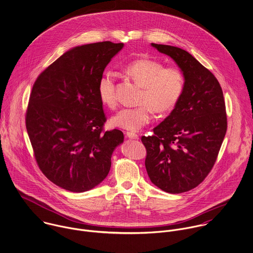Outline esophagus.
I'll list each match as a JSON object with an SVG mask.
<instances>
[{
    "mask_svg": "<svg viewBox=\"0 0 253 253\" xmlns=\"http://www.w3.org/2000/svg\"><path fill=\"white\" fill-rule=\"evenodd\" d=\"M126 136L129 138V139H133V140H139V136L134 133V132H127L126 133Z\"/></svg>",
    "mask_w": 253,
    "mask_h": 253,
    "instance_id": "1",
    "label": "esophagus"
}]
</instances>
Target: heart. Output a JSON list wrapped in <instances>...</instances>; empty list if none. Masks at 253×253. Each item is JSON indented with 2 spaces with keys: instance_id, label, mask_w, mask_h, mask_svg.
Masks as SVG:
<instances>
[{
  "instance_id": "obj_1",
  "label": "heart",
  "mask_w": 253,
  "mask_h": 253,
  "mask_svg": "<svg viewBox=\"0 0 253 253\" xmlns=\"http://www.w3.org/2000/svg\"><path fill=\"white\" fill-rule=\"evenodd\" d=\"M134 83L140 85L141 92L139 107L124 108L111 119L113 126L137 131L152 119V111L158 114L171 112L179 102L185 87L183 73L176 67H166L154 59L142 58L135 60L123 69ZM98 94L101 102L109 109L117 106L115 78L105 73L98 84Z\"/></svg>"
}]
</instances>
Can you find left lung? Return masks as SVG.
<instances>
[{
  "instance_id": "8db88e82",
  "label": "left lung",
  "mask_w": 253,
  "mask_h": 253,
  "mask_svg": "<svg viewBox=\"0 0 253 253\" xmlns=\"http://www.w3.org/2000/svg\"><path fill=\"white\" fill-rule=\"evenodd\" d=\"M174 60L181 69L185 87L168 117L142 136L145 168L152 183L178 194L198 186L213 167L227 131V114L221 86L213 74L187 51L151 43Z\"/></svg>"
}]
</instances>
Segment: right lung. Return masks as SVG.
I'll return each instance as SVG.
<instances>
[{
    "label": "right lung",
    "instance_id": "add662e5",
    "mask_svg": "<svg viewBox=\"0 0 253 253\" xmlns=\"http://www.w3.org/2000/svg\"><path fill=\"white\" fill-rule=\"evenodd\" d=\"M123 43L102 42L77 46L40 74L25 115L36 162L42 173L71 192L94 188L108 175L120 130L107 121L98 84Z\"/></svg>",
    "mask_w": 253,
    "mask_h": 253
}]
</instances>
